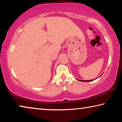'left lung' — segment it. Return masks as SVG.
<instances>
[{
    "instance_id": "left-lung-1",
    "label": "left lung",
    "mask_w": 122,
    "mask_h": 122,
    "mask_svg": "<svg viewBox=\"0 0 122 122\" xmlns=\"http://www.w3.org/2000/svg\"><path fill=\"white\" fill-rule=\"evenodd\" d=\"M78 81H82V82H89V81H93V80H95V79H94V80H78V79H77Z\"/></svg>"
}]
</instances>
